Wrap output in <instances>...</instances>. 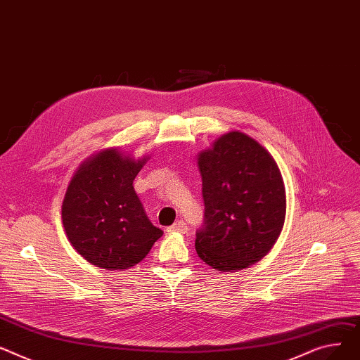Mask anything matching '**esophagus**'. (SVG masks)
<instances>
[{
  "instance_id": "obj_1",
  "label": "esophagus",
  "mask_w": 360,
  "mask_h": 360,
  "mask_svg": "<svg viewBox=\"0 0 360 360\" xmlns=\"http://www.w3.org/2000/svg\"><path fill=\"white\" fill-rule=\"evenodd\" d=\"M186 231H187V224L183 219L174 222L172 226H168V232H186Z\"/></svg>"
}]
</instances>
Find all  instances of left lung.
Masks as SVG:
<instances>
[{"mask_svg":"<svg viewBox=\"0 0 360 360\" xmlns=\"http://www.w3.org/2000/svg\"><path fill=\"white\" fill-rule=\"evenodd\" d=\"M198 164L205 203L198 256L221 271L257 263L285 222V186L276 162L255 139L229 132L202 153Z\"/></svg>","mask_w":360,"mask_h":360,"instance_id":"left-lung-1","label":"left lung"}]
</instances>
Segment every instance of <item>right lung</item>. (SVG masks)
Wrapping results in <instances>:
<instances>
[{"label":"right lung","instance_id":"right-lung-1","mask_svg":"<svg viewBox=\"0 0 360 360\" xmlns=\"http://www.w3.org/2000/svg\"><path fill=\"white\" fill-rule=\"evenodd\" d=\"M143 162L116 150L104 151L84 162L68 186L63 228L72 247L97 267L129 269L162 236L134 188Z\"/></svg>","mask_w":360,"mask_h":360}]
</instances>
